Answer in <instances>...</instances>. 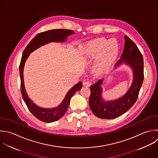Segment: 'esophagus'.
I'll return each mask as SVG.
<instances>
[{
    "label": "esophagus",
    "instance_id": "34e87169",
    "mask_svg": "<svg viewBox=\"0 0 158 158\" xmlns=\"http://www.w3.org/2000/svg\"><path fill=\"white\" fill-rule=\"evenodd\" d=\"M83 85L85 86H86V87H89V86H90L91 85V83L90 81H85L83 82Z\"/></svg>",
    "mask_w": 158,
    "mask_h": 158
}]
</instances>
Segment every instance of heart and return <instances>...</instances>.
Listing matches in <instances>:
<instances>
[{
  "label": "heart",
  "mask_w": 158,
  "mask_h": 158,
  "mask_svg": "<svg viewBox=\"0 0 158 158\" xmlns=\"http://www.w3.org/2000/svg\"><path fill=\"white\" fill-rule=\"evenodd\" d=\"M101 49L98 67L100 70H106L116 57L118 51L117 44L112 40L107 41L104 38H97L87 44L85 52L89 56H95Z\"/></svg>",
  "instance_id": "1"
}]
</instances>
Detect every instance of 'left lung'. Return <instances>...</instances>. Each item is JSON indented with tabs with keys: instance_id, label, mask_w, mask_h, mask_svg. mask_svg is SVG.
<instances>
[{
	"instance_id": "1",
	"label": "left lung",
	"mask_w": 158,
	"mask_h": 158,
	"mask_svg": "<svg viewBox=\"0 0 158 158\" xmlns=\"http://www.w3.org/2000/svg\"><path fill=\"white\" fill-rule=\"evenodd\" d=\"M120 59L115 66L124 62L132 68L134 77L131 86L120 99L104 102L101 97V87L103 80L92 85L89 104L92 112L99 118L112 119L120 116L133 106L138 97L144 79L143 57L136 45L127 35H125V46Z\"/></svg>"
}]
</instances>
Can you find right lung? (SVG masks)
Instances as JSON below:
<instances>
[{
	"label": "right lung",
	"mask_w": 158,
	"mask_h": 158,
	"mask_svg": "<svg viewBox=\"0 0 158 158\" xmlns=\"http://www.w3.org/2000/svg\"><path fill=\"white\" fill-rule=\"evenodd\" d=\"M73 31L67 29L51 30L40 33L30 42L23 52L20 64L21 93L23 100L29 110L38 119L43 122H53L60 119L65 114L68 107L69 106L70 99L72 96L75 92L78 91L81 88L82 83L79 82L72 88H71L67 93L62 102L57 107L53 109H44L40 107L35 105L33 102L28 98L25 90L23 81V68L25 61L31 52L41 47V46L51 42L65 41L67 36L73 35Z\"/></svg>",
	"instance_id": "right-lung-1"
}]
</instances>
